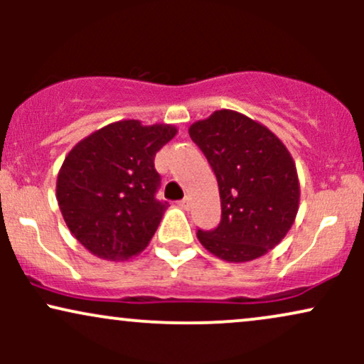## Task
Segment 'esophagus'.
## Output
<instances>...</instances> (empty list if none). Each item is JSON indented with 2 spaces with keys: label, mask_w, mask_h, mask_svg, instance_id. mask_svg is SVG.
<instances>
[{
  "label": "esophagus",
  "mask_w": 364,
  "mask_h": 364,
  "mask_svg": "<svg viewBox=\"0 0 364 364\" xmlns=\"http://www.w3.org/2000/svg\"><path fill=\"white\" fill-rule=\"evenodd\" d=\"M179 207L185 208V210H186V208L190 207V198H183V200H179Z\"/></svg>",
  "instance_id": "1"
}]
</instances>
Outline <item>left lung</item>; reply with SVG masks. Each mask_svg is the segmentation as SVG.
Instances as JSON below:
<instances>
[{
  "instance_id": "1",
  "label": "left lung",
  "mask_w": 364,
  "mask_h": 364,
  "mask_svg": "<svg viewBox=\"0 0 364 364\" xmlns=\"http://www.w3.org/2000/svg\"><path fill=\"white\" fill-rule=\"evenodd\" d=\"M219 185L223 217L196 237L217 258L252 262L284 240L299 208V179L289 150L269 128L220 109L188 129Z\"/></svg>"
}]
</instances>
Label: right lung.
Masks as SVG:
<instances>
[{
    "instance_id": "right-lung-1",
    "label": "right lung",
    "mask_w": 364,
    "mask_h": 364,
    "mask_svg": "<svg viewBox=\"0 0 364 364\" xmlns=\"http://www.w3.org/2000/svg\"><path fill=\"white\" fill-rule=\"evenodd\" d=\"M173 124L139 119L107 124L78 141L58 173V205L72 235L95 257L123 262L150 243L168 202L156 198V154Z\"/></svg>"
}]
</instances>
